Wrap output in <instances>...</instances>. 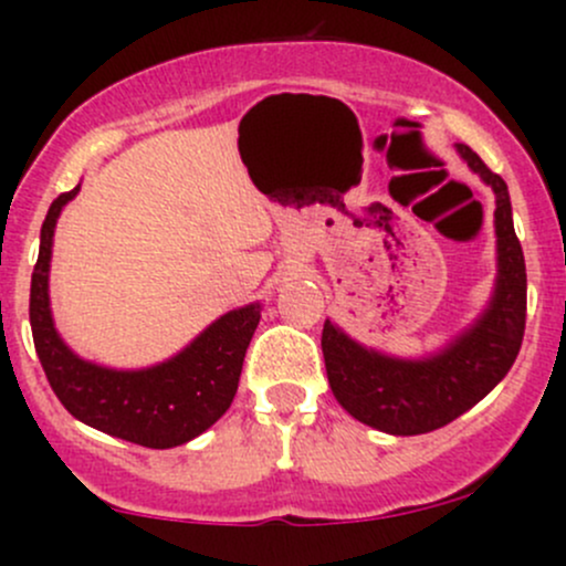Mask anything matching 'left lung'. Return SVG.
<instances>
[{"label": "left lung", "mask_w": 566, "mask_h": 566, "mask_svg": "<svg viewBox=\"0 0 566 566\" xmlns=\"http://www.w3.org/2000/svg\"><path fill=\"white\" fill-rule=\"evenodd\" d=\"M460 159L495 193L497 276L490 303L444 348L418 359L382 354L324 322L322 354L335 399L350 418L394 437L437 431L484 399L516 361L527 319V269L513 231L509 186L463 143Z\"/></svg>", "instance_id": "1"}]
</instances>
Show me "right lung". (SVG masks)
<instances>
[{
    "mask_svg": "<svg viewBox=\"0 0 566 566\" xmlns=\"http://www.w3.org/2000/svg\"><path fill=\"white\" fill-rule=\"evenodd\" d=\"M76 193L80 186L50 205L31 274L29 316L44 375L61 405L84 426L151 450L186 444L231 407L263 305L247 303L229 311L207 324L178 354L151 367L116 369L82 359L57 333L50 308L55 226Z\"/></svg>",
    "mask_w": 566,
    "mask_h": 566,
    "instance_id": "1",
    "label": "right lung"
}]
</instances>
